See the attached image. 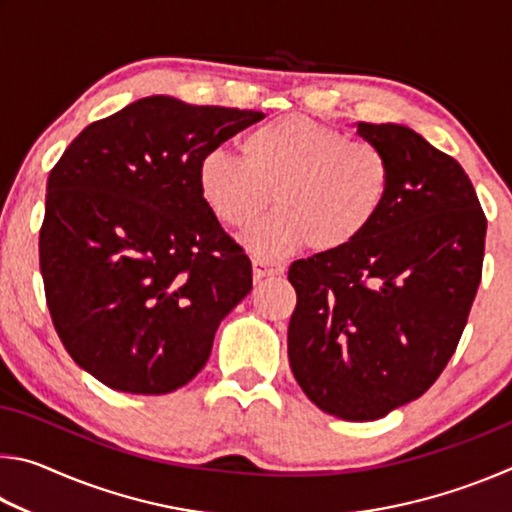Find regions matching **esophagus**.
<instances>
[{"instance_id":"34e87169","label":"esophagus","mask_w":512,"mask_h":512,"mask_svg":"<svg viewBox=\"0 0 512 512\" xmlns=\"http://www.w3.org/2000/svg\"><path fill=\"white\" fill-rule=\"evenodd\" d=\"M253 273H255V280H262V277H268V275H282L284 264L273 262V259H266V257H253Z\"/></svg>"}]
</instances>
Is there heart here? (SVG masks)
<instances>
[{"label": "heart", "instance_id": "heart-1", "mask_svg": "<svg viewBox=\"0 0 512 512\" xmlns=\"http://www.w3.org/2000/svg\"><path fill=\"white\" fill-rule=\"evenodd\" d=\"M244 160L214 149L196 169L203 203L235 230L268 216L246 235L264 255L300 244L318 253L348 248L366 235L391 192V162L366 140H354L305 115L268 121L241 140Z\"/></svg>", "mask_w": 512, "mask_h": 512}]
</instances>
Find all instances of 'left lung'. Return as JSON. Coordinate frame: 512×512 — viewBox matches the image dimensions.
Listing matches in <instances>:
<instances>
[{
  "instance_id": "8db88e82",
  "label": "left lung",
  "mask_w": 512,
  "mask_h": 512,
  "mask_svg": "<svg viewBox=\"0 0 512 512\" xmlns=\"http://www.w3.org/2000/svg\"><path fill=\"white\" fill-rule=\"evenodd\" d=\"M357 133L386 153L391 192L366 235L289 268V363L320 411L379 420L452 359L481 282L485 214L461 164L400 124Z\"/></svg>"
}]
</instances>
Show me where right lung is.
<instances>
[{
  "instance_id": "obj_1",
  "label": "right lung",
  "mask_w": 512,
  "mask_h": 512,
  "mask_svg": "<svg viewBox=\"0 0 512 512\" xmlns=\"http://www.w3.org/2000/svg\"><path fill=\"white\" fill-rule=\"evenodd\" d=\"M262 112L164 94L83 128L47 180L40 273L65 350L112 391L164 395L210 359L253 264L207 210L198 162Z\"/></svg>"
}]
</instances>
